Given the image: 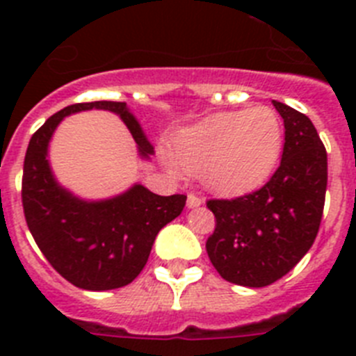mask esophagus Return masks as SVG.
<instances>
[{
    "label": "esophagus",
    "instance_id": "34e87169",
    "mask_svg": "<svg viewBox=\"0 0 356 356\" xmlns=\"http://www.w3.org/2000/svg\"><path fill=\"white\" fill-rule=\"evenodd\" d=\"M203 205V200H201L200 196H196V194H188L187 196V207L188 209H197V207Z\"/></svg>",
    "mask_w": 356,
    "mask_h": 356
}]
</instances>
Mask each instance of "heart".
Instances as JSON below:
<instances>
[{
	"label": "heart",
	"instance_id": "1",
	"mask_svg": "<svg viewBox=\"0 0 356 356\" xmlns=\"http://www.w3.org/2000/svg\"><path fill=\"white\" fill-rule=\"evenodd\" d=\"M284 128L269 106L219 112L178 131L171 155L172 172L200 171L207 187L241 193L267 180L278 163Z\"/></svg>",
	"mask_w": 356,
	"mask_h": 356
}]
</instances>
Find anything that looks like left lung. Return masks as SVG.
<instances>
[{"label": "left lung", "instance_id": "left-lung-1", "mask_svg": "<svg viewBox=\"0 0 356 356\" xmlns=\"http://www.w3.org/2000/svg\"><path fill=\"white\" fill-rule=\"evenodd\" d=\"M284 119L282 162L262 188L235 200H210L216 229L207 253L235 285L266 287L287 275L312 248L325 209L328 162L312 121L273 102Z\"/></svg>", "mask_w": 356, "mask_h": 356}]
</instances>
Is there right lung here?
<instances>
[{
  "label": "right lung",
  "instance_id": "right-lung-1",
  "mask_svg": "<svg viewBox=\"0 0 356 356\" xmlns=\"http://www.w3.org/2000/svg\"><path fill=\"white\" fill-rule=\"evenodd\" d=\"M92 108L118 114L143 159L155 153L127 103L69 105L31 135L24 156L21 196L28 228L56 271L85 291H110L124 287L139 276L156 234L180 216L187 196H159L135 184L119 196L87 201L62 187L49 165V140L65 115Z\"/></svg>",
  "mask_w": 356,
  "mask_h": 356
}]
</instances>
